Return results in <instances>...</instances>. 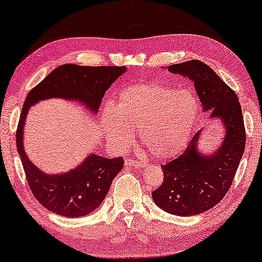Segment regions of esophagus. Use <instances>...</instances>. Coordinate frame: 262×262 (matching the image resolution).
Masks as SVG:
<instances>
[{
    "label": "esophagus",
    "mask_w": 262,
    "mask_h": 262,
    "mask_svg": "<svg viewBox=\"0 0 262 262\" xmlns=\"http://www.w3.org/2000/svg\"><path fill=\"white\" fill-rule=\"evenodd\" d=\"M125 165L126 166H135V167H145L146 166V162H144L141 160H135V159H132V158H126Z\"/></svg>",
    "instance_id": "obj_1"
}]
</instances>
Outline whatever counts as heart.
<instances>
[{
  "label": "heart",
  "instance_id": "b5f03b06",
  "mask_svg": "<svg viewBox=\"0 0 262 262\" xmlns=\"http://www.w3.org/2000/svg\"><path fill=\"white\" fill-rule=\"evenodd\" d=\"M199 103L187 89H174L156 82H139L121 91L116 109L103 111L106 138L118 147L134 141V131L152 156L164 159L178 154L189 139Z\"/></svg>",
  "mask_w": 262,
  "mask_h": 262
}]
</instances>
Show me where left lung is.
<instances>
[{
  "instance_id": "left-lung-1",
  "label": "left lung",
  "mask_w": 262,
  "mask_h": 262,
  "mask_svg": "<svg viewBox=\"0 0 262 262\" xmlns=\"http://www.w3.org/2000/svg\"><path fill=\"white\" fill-rule=\"evenodd\" d=\"M188 76L195 84L204 111L221 118L226 134L218 151L200 153L195 134L178 158L161 166L164 181L152 191L158 207L177 216L199 215L215 207L229 191L245 151L246 131L238 96L215 71L200 60H188L167 68Z\"/></svg>"
}]
</instances>
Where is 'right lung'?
Listing matches in <instances>:
<instances>
[{"label": "right lung", "mask_w": 262, "mask_h": 262, "mask_svg": "<svg viewBox=\"0 0 262 262\" xmlns=\"http://www.w3.org/2000/svg\"><path fill=\"white\" fill-rule=\"evenodd\" d=\"M125 66L89 67L67 63L59 66L32 88L25 98L16 132L17 151L33 196L42 207L63 217H81L93 212L108 194L113 180L123 168L122 157L91 154L82 164L65 174L46 175L29 160L23 147V128L30 106L51 97L76 100L92 113Z\"/></svg>", "instance_id": "right-lung-1"}]
</instances>
